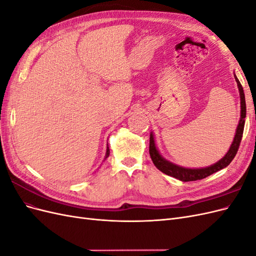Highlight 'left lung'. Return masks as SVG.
Here are the masks:
<instances>
[{
  "mask_svg": "<svg viewBox=\"0 0 256 256\" xmlns=\"http://www.w3.org/2000/svg\"><path fill=\"white\" fill-rule=\"evenodd\" d=\"M234 76H235V80L237 82V86L239 90V96H240V120H239V124L237 126V129H236V134L234 136L233 143H232L230 150L226 154V156H224L222 159H220L219 161H216V164H214L212 166H209L207 168H189L180 166L175 164H172V162L168 161L166 159H164L161 156L159 150L156 147V143H154V134H152V132H150V158L154 162V166H156L159 171H161L162 173H164L168 176L175 177V178H177V180H180L182 182H194V180H203V178H206L207 176L218 172L224 168H226L230 164L232 160H233L234 157L236 156L240 142H242L244 128V118H246V98H244V88L242 86V84H240L236 74Z\"/></svg>",
  "mask_w": 256,
  "mask_h": 256,
  "instance_id": "1",
  "label": "left lung"
}]
</instances>
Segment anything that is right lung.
Returning a JSON list of instances; mask_svg holds the SVG:
<instances>
[{
    "mask_svg": "<svg viewBox=\"0 0 256 256\" xmlns=\"http://www.w3.org/2000/svg\"><path fill=\"white\" fill-rule=\"evenodd\" d=\"M109 154H110V150H109V146H106V158H104V159H106L108 157H109Z\"/></svg>",
    "mask_w": 256,
    "mask_h": 256,
    "instance_id": "add662e5",
    "label": "right lung"
}]
</instances>
